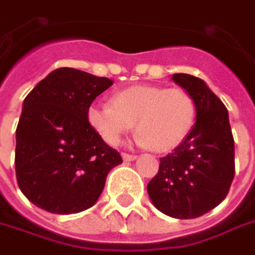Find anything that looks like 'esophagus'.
<instances>
[{"label": "esophagus", "mask_w": 255, "mask_h": 255, "mask_svg": "<svg viewBox=\"0 0 255 255\" xmlns=\"http://www.w3.org/2000/svg\"><path fill=\"white\" fill-rule=\"evenodd\" d=\"M137 158V155L134 154H127V152H123V160L124 161H134Z\"/></svg>", "instance_id": "1"}]
</instances>
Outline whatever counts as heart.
Segmentation results:
<instances>
[{
  "instance_id": "heart-1",
  "label": "heart",
  "mask_w": 255,
  "mask_h": 255,
  "mask_svg": "<svg viewBox=\"0 0 255 255\" xmlns=\"http://www.w3.org/2000/svg\"><path fill=\"white\" fill-rule=\"evenodd\" d=\"M87 117L108 145H118L135 123L139 145L168 152L191 132L197 107L193 95L184 88L139 84L114 93L111 104H93Z\"/></svg>"
}]
</instances>
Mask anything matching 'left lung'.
Returning a JSON list of instances; mask_svg holds the SVG:
<instances>
[{
    "label": "left lung",
    "instance_id": "8db88e82",
    "mask_svg": "<svg viewBox=\"0 0 255 255\" xmlns=\"http://www.w3.org/2000/svg\"><path fill=\"white\" fill-rule=\"evenodd\" d=\"M172 80L193 95L195 124L177 148L160 158L147 191L161 213L187 220L211 211L227 197L236 172L234 138L227 108L203 80L190 74H174Z\"/></svg>",
    "mask_w": 255,
    "mask_h": 255
}]
</instances>
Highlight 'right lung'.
<instances>
[{"mask_svg":"<svg viewBox=\"0 0 255 255\" xmlns=\"http://www.w3.org/2000/svg\"><path fill=\"white\" fill-rule=\"evenodd\" d=\"M113 81L58 68L22 104L15 172L22 194L52 214H75L97 203L108 172L123 162L88 123V108Z\"/></svg>","mask_w":255,"mask_h":255,"instance_id":"obj_1","label":"right lung"}]
</instances>
